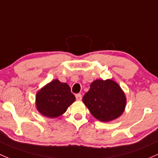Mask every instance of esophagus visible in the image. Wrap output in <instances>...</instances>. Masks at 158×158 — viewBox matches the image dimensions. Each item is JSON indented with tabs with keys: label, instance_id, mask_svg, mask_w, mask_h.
Returning <instances> with one entry per match:
<instances>
[{
	"label": "esophagus",
	"instance_id": "esophagus-1",
	"mask_svg": "<svg viewBox=\"0 0 158 158\" xmlns=\"http://www.w3.org/2000/svg\"><path fill=\"white\" fill-rule=\"evenodd\" d=\"M76 99H77V100H78V101H81V99H82V96H81V94H76Z\"/></svg>",
	"mask_w": 158,
	"mask_h": 158
}]
</instances>
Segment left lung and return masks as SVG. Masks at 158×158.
Returning a JSON list of instances; mask_svg holds the SVG:
<instances>
[{
  "mask_svg": "<svg viewBox=\"0 0 158 158\" xmlns=\"http://www.w3.org/2000/svg\"><path fill=\"white\" fill-rule=\"evenodd\" d=\"M83 102L94 118L108 123L125 111L126 97L120 86L112 79H97L83 97Z\"/></svg>",
  "mask_w": 158,
  "mask_h": 158,
  "instance_id": "1",
  "label": "left lung"
}]
</instances>
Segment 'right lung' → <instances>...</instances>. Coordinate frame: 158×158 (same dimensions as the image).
I'll list each match as a JSON object with an SVG mask.
<instances>
[{
	"instance_id": "1",
	"label": "right lung",
	"mask_w": 158,
	"mask_h": 158,
	"mask_svg": "<svg viewBox=\"0 0 158 158\" xmlns=\"http://www.w3.org/2000/svg\"><path fill=\"white\" fill-rule=\"evenodd\" d=\"M75 101L69 85L55 79L42 87L35 95V106L39 113L48 118L63 115Z\"/></svg>"
}]
</instances>
